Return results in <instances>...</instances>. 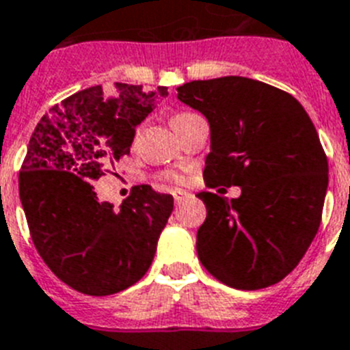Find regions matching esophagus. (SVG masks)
Returning a JSON list of instances; mask_svg holds the SVG:
<instances>
[{
    "mask_svg": "<svg viewBox=\"0 0 350 350\" xmlns=\"http://www.w3.org/2000/svg\"><path fill=\"white\" fill-rule=\"evenodd\" d=\"M187 196H189V193H186V191H173V200H175V204H177V206L186 200Z\"/></svg>",
    "mask_w": 350,
    "mask_h": 350,
    "instance_id": "obj_1",
    "label": "esophagus"
}]
</instances>
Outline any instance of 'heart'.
Returning a JSON list of instances; mask_svg holds the SVG:
<instances>
[{
  "mask_svg": "<svg viewBox=\"0 0 350 350\" xmlns=\"http://www.w3.org/2000/svg\"><path fill=\"white\" fill-rule=\"evenodd\" d=\"M196 114H193V112H177V114H173L172 116V126H177L180 125V123H184V121L191 120V118H195ZM166 178L172 182H184V175L182 173H177V172H170L166 173Z\"/></svg>",
  "mask_w": 350,
  "mask_h": 350,
  "instance_id": "b5f03b06",
  "label": "heart"
}]
</instances>
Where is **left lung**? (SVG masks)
<instances>
[{"mask_svg": "<svg viewBox=\"0 0 350 350\" xmlns=\"http://www.w3.org/2000/svg\"><path fill=\"white\" fill-rule=\"evenodd\" d=\"M177 98L207 118L209 187L239 186V198L198 193L206 221L196 252L207 272L236 290L282 281L304 258L320 227L327 157L304 107L259 80H193Z\"/></svg>", "mask_w": 350, "mask_h": 350, "instance_id": "obj_1", "label": "left lung"}]
</instances>
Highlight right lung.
Wrapping results in <instances>:
<instances>
[{
	"mask_svg": "<svg viewBox=\"0 0 350 350\" xmlns=\"http://www.w3.org/2000/svg\"><path fill=\"white\" fill-rule=\"evenodd\" d=\"M168 88L114 83L83 89L40 118L19 172L31 241L60 281L85 295H112L148 272L173 196L135 186L120 209L92 182L130 154L135 126Z\"/></svg>",
	"mask_w": 350,
	"mask_h": 350,
	"instance_id": "right-lung-1",
	"label": "right lung"
}]
</instances>
